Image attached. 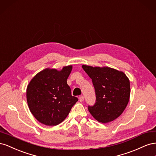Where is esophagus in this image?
Listing matches in <instances>:
<instances>
[{"mask_svg":"<svg viewBox=\"0 0 156 156\" xmlns=\"http://www.w3.org/2000/svg\"><path fill=\"white\" fill-rule=\"evenodd\" d=\"M79 99L80 102H82V101H83V100H84V97H83V96H81L79 97Z\"/></svg>","mask_w":156,"mask_h":156,"instance_id":"obj_1","label":"esophagus"}]
</instances>
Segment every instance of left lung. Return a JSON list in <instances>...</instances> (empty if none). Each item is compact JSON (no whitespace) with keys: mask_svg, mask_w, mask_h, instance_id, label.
I'll return each mask as SVG.
<instances>
[{"mask_svg":"<svg viewBox=\"0 0 156 156\" xmlns=\"http://www.w3.org/2000/svg\"><path fill=\"white\" fill-rule=\"evenodd\" d=\"M91 78L96 92V103L88 106L89 112L98 122H112L124 112L129 100L130 83L126 74L109 67L83 65Z\"/></svg>","mask_w":156,"mask_h":156,"instance_id":"obj_1","label":"left lung"}]
</instances>
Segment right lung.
Returning <instances> with one entry per match:
<instances>
[{"mask_svg":"<svg viewBox=\"0 0 156 156\" xmlns=\"http://www.w3.org/2000/svg\"><path fill=\"white\" fill-rule=\"evenodd\" d=\"M72 66L60 71L47 68L32 79L27 88V100L32 114L46 126H56L63 122L78 101L72 96L67 79Z\"/></svg>","mask_w":156,"mask_h":156,"instance_id":"add662e5","label":"right lung"}]
</instances>
